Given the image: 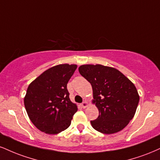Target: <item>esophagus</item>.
Wrapping results in <instances>:
<instances>
[{"label": "esophagus", "instance_id": "obj_1", "mask_svg": "<svg viewBox=\"0 0 160 160\" xmlns=\"http://www.w3.org/2000/svg\"><path fill=\"white\" fill-rule=\"evenodd\" d=\"M87 106H88V103H87V102H86V101H83V102H82V103H81V107H82V108H86V107H87Z\"/></svg>", "mask_w": 160, "mask_h": 160}]
</instances>
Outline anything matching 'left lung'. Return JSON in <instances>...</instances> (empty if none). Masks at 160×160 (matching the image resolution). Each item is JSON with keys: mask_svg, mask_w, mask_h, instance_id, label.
Wrapping results in <instances>:
<instances>
[{"mask_svg": "<svg viewBox=\"0 0 160 160\" xmlns=\"http://www.w3.org/2000/svg\"><path fill=\"white\" fill-rule=\"evenodd\" d=\"M80 74L91 83L99 115L92 128L104 134L123 130L135 115L139 101L136 86L118 70L102 65H82Z\"/></svg>", "mask_w": 160, "mask_h": 160, "instance_id": "8db88e82", "label": "left lung"}]
</instances>
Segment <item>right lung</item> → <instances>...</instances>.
I'll list each match as a JSON object with an SVG mask.
<instances>
[{
  "label": "right lung",
  "instance_id": "add662e5",
  "mask_svg": "<svg viewBox=\"0 0 160 160\" xmlns=\"http://www.w3.org/2000/svg\"><path fill=\"white\" fill-rule=\"evenodd\" d=\"M76 68V65H56L29 85L24 107L30 121L42 132L57 134L70 126L78 107L70 101L67 83Z\"/></svg>",
  "mask_w": 160,
  "mask_h": 160
}]
</instances>
